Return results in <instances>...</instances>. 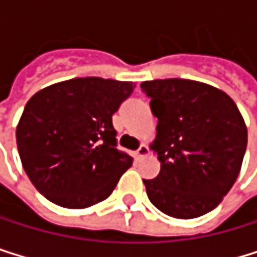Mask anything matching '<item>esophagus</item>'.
I'll return each mask as SVG.
<instances>
[{
	"mask_svg": "<svg viewBox=\"0 0 257 257\" xmlns=\"http://www.w3.org/2000/svg\"><path fill=\"white\" fill-rule=\"evenodd\" d=\"M148 153H150V150H148V146H146V145H140V146H139V150L136 151V157H137V159H142V157H145Z\"/></svg>",
	"mask_w": 257,
	"mask_h": 257,
	"instance_id": "34e87169",
	"label": "esophagus"
}]
</instances>
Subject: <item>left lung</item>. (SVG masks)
<instances>
[{
  "label": "left lung",
  "mask_w": 257,
  "mask_h": 257,
  "mask_svg": "<svg viewBox=\"0 0 257 257\" xmlns=\"http://www.w3.org/2000/svg\"><path fill=\"white\" fill-rule=\"evenodd\" d=\"M140 87L159 120L151 148L162 163L157 177L143 179L148 199L177 219L210 213L234 185L246 150L236 103L193 80H153Z\"/></svg>",
  "instance_id": "1"
}]
</instances>
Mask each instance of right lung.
<instances>
[{"label": "right lung", "instance_id": "add662e5", "mask_svg": "<svg viewBox=\"0 0 257 257\" xmlns=\"http://www.w3.org/2000/svg\"><path fill=\"white\" fill-rule=\"evenodd\" d=\"M131 81L72 78L37 92L17 126L23 168L55 205L87 208L111 196L133 157L117 150L112 115Z\"/></svg>", "mask_w": 257, "mask_h": 257}]
</instances>
